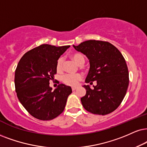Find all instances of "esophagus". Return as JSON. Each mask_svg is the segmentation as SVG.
Listing matches in <instances>:
<instances>
[{
    "instance_id": "1",
    "label": "esophagus",
    "mask_w": 147,
    "mask_h": 147,
    "mask_svg": "<svg viewBox=\"0 0 147 147\" xmlns=\"http://www.w3.org/2000/svg\"><path fill=\"white\" fill-rule=\"evenodd\" d=\"M76 89H77V87H72V91H75V90H76Z\"/></svg>"
}]
</instances>
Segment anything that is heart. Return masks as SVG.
I'll list each match as a JSON object with an SVG mask.
<instances>
[{"instance_id": "b5f03b06", "label": "heart", "mask_w": 147, "mask_h": 147, "mask_svg": "<svg viewBox=\"0 0 147 147\" xmlns=\"http://www.w3.org/2000/svg\"><path fill=\"white\" fill-rule=\"evenodd\" d=\"M72 58L78 65L81 66L85 63V57L81 53H75L72 55ZM63 57H60L57 61L56 69L57 71H61L62 70ZM82 79V75L81 74H65L62 77V81L64 84L70 85V86H76L81 80Z\"/></svg>"}]
</instances>
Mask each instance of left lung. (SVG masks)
I'll return each mask as SVG.
<instances>
[{"label": "left lung", "mask_w": 147, "mask_h": 147, "mask_svg": "<svg viewBox=\"0 0 147 147\" xmlns=\"http://www.w3.org/2000/svg\"><path fill=\"white\" fill-rule=\"evenodd\" d=\"M73 47L90 60L85 83L97 82L93 90L89 85L83 86L86 94L81 101L84 109L100 115L113 112L123 101L129 85V72L121 53L113 45L102 40H89Z\"/></svg>", "instance_id": "obj_1"}]
</instances>
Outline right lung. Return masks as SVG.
<instances>
[{"label":"right lung","instance_id":"add662e5","mask_svg":"<svg viewBox=\"0 0 147 147\" xmlns=\"http://www.w3.org/2000/svg\"><path fill=\"white\" fill-rule=\"evenodd\" d=\"M69 47L41 45L26 52L18 63L14 79L17 96L38 119L48 121L59 116L72 93L71 87L64 84L54 91L49 87V81L57 72V61Z\"/></svg>","mask_w":147,"mask_h":147}]
</instances>
